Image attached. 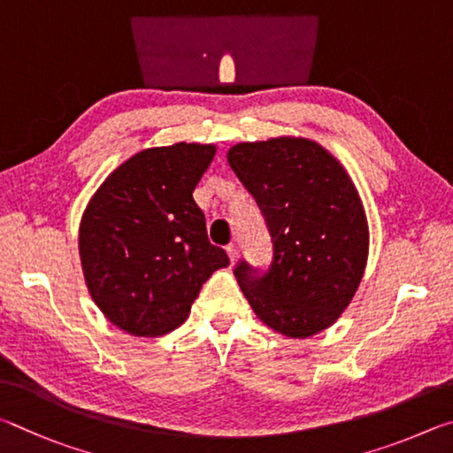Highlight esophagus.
<instances>
[{
  "mask_svg": "<svg viewBox=\"0 0 453 453\" xmlns=\"http://www.w3.org/2000/svg\"><path fill=\"white\" fill-rule=\"evenodd\" d=\"M226 252H228V258H231V263L234 265L236 263V258H239V247H236L234 242H231L226 247Z\"/></svg>",
  "mask_w": 453,
  "mask_h": 453,
  "instance_id": "obj_1",
  "label": "esophagus"
}]
</instances>
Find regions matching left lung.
I'll list each match as a JSON object with an SVG mask.
<instances>
[{
	"instance_id": "1",
	"label": "left lung",
	"mask_w": 453,
	"mask_h": 453,
	"mask_svg": "<svg viewBox=\"0 0 453 453\" xmlns=\"http://www.w3.org/2000/svg\"><path fill=\"white\" fill-rule=\"evenodd\" d=\"M226 158L273 236L265 274L244 260L236 265L242 295L280 334H319L350 304L368 260V220L350 174L303 137L239 142Z\"/></svg>"
}]
</instances>
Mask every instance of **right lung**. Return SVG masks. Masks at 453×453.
Listing matches in <instances>:
<instances>
[{
    "label": "right lung",
    "instance_id": "add662e5",
    "mask_svg": "<svg viewBox=\"0 0 453 453\" xmlns=\"http://www.w3.org/2000/svg\"><path fill=\"white\" fill-rule=\"evenodd\" d=\"M214 153L198 142L141 150L87 204L79 225L85 284L105 319L133 336L177 328L211 274L228 266L193 198Z\"/></svg>",
    "mask_w": 453,
    "mask_h": 453
}]
</instances>
